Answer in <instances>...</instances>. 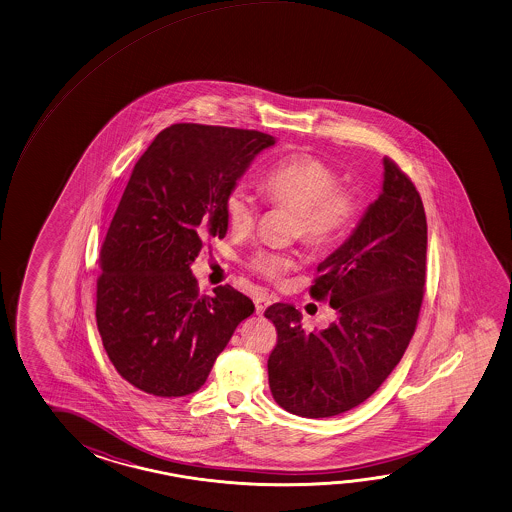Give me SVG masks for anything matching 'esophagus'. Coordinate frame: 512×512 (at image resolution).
<instances>
[{
    "label": "esophagus",
    "instance_id": "34e87169",
    "mask_svg": "<svg viewBox=\"0 0 512 512\" xmlns=\"http://www.w3.org/2000/svg\"><path fill=\"white\" fill-rule=\"evenodd\" d=\"M254 305H256V314H263L265 312V308L269 307L270 299L265 296V294H256V298H254Z\"/></svg>",
    "mask_w": 512,
    "mask_h": 512
}]
</instances>
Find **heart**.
Listing matches in <instances>:
<instances>
[{"label": "heart", "mask_w": 512, "mask_h": 512, "mask_svg": "<svg viewBox=\"0 0 512 512\" xmlns=\"http://www.w3.org/2000/svg\"><path fill=\"white\" fill-rule=\"evenodd\" d=\"M261 189L272 204L296 211V231L314 249L334 245L357 216L355 196L339 187L334 169L312 155H290L279 160L261 180ZM256 216L258 202L251 189L234 186L225 196V218L231 231L251 233ZM247 265L261 278L276 281L294 267V258L287 252L260 249L252 252Z\"/></svg>", "instance_id": "heart-1"}]
</instances>
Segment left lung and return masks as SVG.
<instances>
[{
	"mask_svg": "<svg viewBox=\"0 0 512 512\" xmlns=\"http://www.w3.org/2000/svg\"><path fill=\"white\" fill-rule=\"evenodd\" d=\"M428 222L417 187L384 157L382 193L352 236L319 267L310 296L337 310L321 332L276 303L265 317L278 330L269 386L279 406L325 419L363 404L399 364L417 328L426 285Z\"/></svg>",
	"mask_w": 512,
	"mask_h": 512,
	"instance_id": "obj_1",
	"label": "left lung"
}]
</instances>
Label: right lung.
Instances as JSON below:
<instances>
[{"label": "right lung", "instance_id": "right-lung-1", "mask_svg": "<svg viewBox=\"0 0 512 512\" xmlns=\"http://www.w3.org/2000/svg\"><path fill=\"white\" fill-rule=\"evenodd\" d=\"M267 133L180 122L160 131L131 171L101 247L95 317L122 379L157 397L204 386L236 326L254 312L231 285L200 296L191 263L227 233L225 196Z\"/></svg>", "mask_w": 512, "mask_h": 512}]
</instances>
